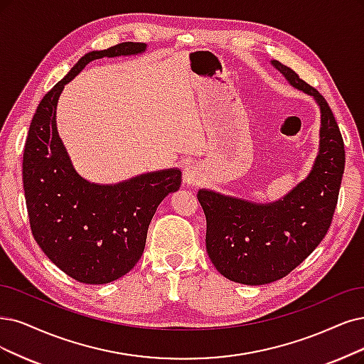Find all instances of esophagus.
<instances>
[{
  "instance_id": "34e87169",
  "label": "esophagus",
  "mask_w": 364,
  "mask_h": 364,
  "mask_svg": "<svg viewBox=\"0 0 364 364\" xmlns=\"http://www.w3.org/2000/svg\"><path fill=\"white\" fill-rule=\"evenodd\" d=\"M183 178L187 186H195L200 181V171L196 165H187L184 172H183Z\"/></svg>"
}]
</instances>
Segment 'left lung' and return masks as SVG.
Masks as SVG:
<instances>
[{"label": "left lung", "mask_w": 364, "mask_h": 364, "mask_svg": "<svg viewBox=\"0 0 364 364\" xmlns=\"http://www.w3.org/2000/svg\"><path fill=\"white\" fill-rule=\"evenodd\" d=\"M272 64L318 103L319 151L307 177L274 203L198 192L207 218L208 257L222 276L243 285L285 277L315 250L330 228L345 169L343 139L327 100L285 64Z\"/></svg>", "instance_id": "obj_1"}]
</instances>
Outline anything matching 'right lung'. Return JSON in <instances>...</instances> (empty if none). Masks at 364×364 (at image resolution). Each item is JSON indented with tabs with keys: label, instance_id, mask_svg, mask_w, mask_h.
<instances>
[{
	"label": "right lung",
	"instance_id": "right-lung-1",
	"mask_svg": "<svg viewBox=\"0 0 364 364\" xmlns=\"http://www.w3.org/2000/svg\"><path fill=\"white\" fill-rule=\"evenodd\" d=\"M145 50V43L124 42L85 53L38 103L25 142L22 178L34 240L61 272L82 284H109L136 265L159 204L180 189L181 171L90 183L76 172L60 138L57 103L64 85L88 63Z\"/></svg>",
	"mask_w": 364,
	"mask_h": 364
}]
</instances>
